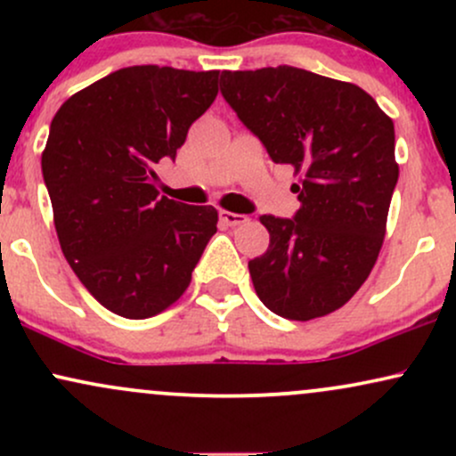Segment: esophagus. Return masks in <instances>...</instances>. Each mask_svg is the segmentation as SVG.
I'll return each instance as SVG.
<instances>
[{"mask_svg":"<svg viewBox=\"0 0 456 456\" xmlns=\"http://www.w3.org/2000/svg\"><path fill=\"white\" fill-rule=\"evenodd\" d=\"M218 216H221V221L227 224V227H240V224L246 223L244 214H235V212H229V210H221V212H218Z\"/></svg>","mask_w":456,"mask_h":456,"instance_id":"obj_1","label":"esophagus"}]
</instances>
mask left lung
Wrapping results in <instances>:
<instances>
[{"instance_id":"8db88e82","label":"left lung","mask_w":456,"mask_h":456,"mask_svg":"<svg viewBox=\"0 0 456 456\" xmlns=\"http://www.w3.org/2000/svg\"><path fill=\"white\" fill-rule=\"evenodd\" d=\"M221 92L270 159L300 175L296 216H259L270 233L248 261L259 300L294 322L334 313L384 244L399 180L395 124L362 87L294 66L223 70Z\"/></svg>"}]
</instances>
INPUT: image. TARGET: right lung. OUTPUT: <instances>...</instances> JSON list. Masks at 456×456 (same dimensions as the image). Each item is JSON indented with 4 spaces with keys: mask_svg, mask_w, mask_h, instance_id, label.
<instances>
[{
    "mask_svg": "<svg viewBox=\"0 0 456 456\" xmlns=\"http://www.w3.org/2000/svg\"><path fill=\"white\" fill-rule=\"evenodd\" d=\"M218 70H115L61 104L43 151L61 253L104 308L148 319L182 297L216 233L212 206L159 197L154 165L175 159L218 94Z\"/></svg>",
    "mask_w": 456,
    "mask_h": 456,
    "instance_id": "right-lung-1",
    "label": "right lung"
}]
</instances>
